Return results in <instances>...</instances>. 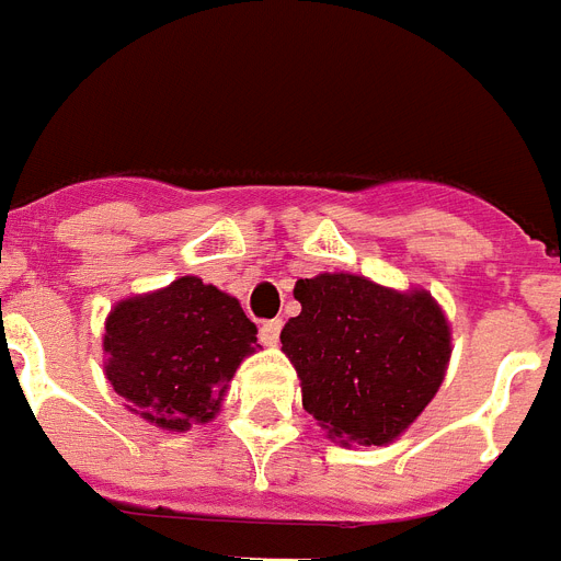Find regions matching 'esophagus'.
Listing matches in <instances>:
<instances>
[{
	"mask_svg": "<svg viewBox=\"0 0 561 561\" xmlns=\"http://www.w3.org/2000/svg\"><path fill=\"white\" fill-rule=\"evenodd\" d=\"M279 331H282V320H265L259 325V340L265 345H276L279 343Z\"/></svg>",
	"mask_w": 561,
	"mask_h": 561,
	"instance_id": "esophagus-1",
	"label": "esophagus"
}]
</instances>
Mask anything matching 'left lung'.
Returning <instances> with one entry per match:
<instances>
[{
    "instance_id": "left-lung-1",
    "label": "left lung",
    "mask_w": 561,
    "mask_h": 561,
    "mask_svg": "<svg viewBox=\"0 0 561 561\" xmlns=\"http://www.w3.org/2000/svg\"><path fill=\"white\" fill-rule=\"evenodd\" d=\"M294 296L302 311L279 340L302 380L305 412L359 446L398 438L435 398L453 352L435 299L352 273L299 279Z\"/></svg>"
}]
</instances>
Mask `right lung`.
<instances>
[{
	"mask_svg": "<svg viewBox=\"0 0 561 561\" xmlns=\"http://www.w3.org/2000/svg\"><path fill=\"white\" fill-rule=\"evenodd\" d=\"M253 345L256 325L239 299L198 276L121 302L108 313L103 336L108 383L131 412L175 432L218 412Z\"/></svg>",
	"mask_w": 561,
	"mask_h": 561,
	"instance_id": "obj_1",
	"label": "right lung"
}]
</instances>
